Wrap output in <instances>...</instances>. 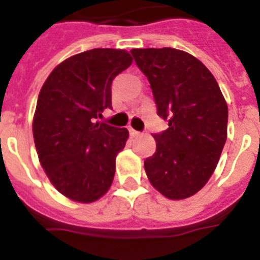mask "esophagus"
<instances>
[{
    "label": "esophagus",
    "instance_id": "34e87169",
    "mask_svg": "<svg viewBox=\"0 0 260 260\" xmlns=\"http://www.w3.org/2000/svg\"><path fill=\"white\" fill-rule=\"evenodd\" d=\"M129 134L132 138H139V136H142V132H139V131H135L134 128H129Z\"/></svg>",
    "mask_w": 260,
    "mask_h": 260
}]
</instances>
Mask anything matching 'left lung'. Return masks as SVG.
Segmentation results:
<instances>
[{"mask_svg":"<svg viewBox=\"0 0 260 260\" xmlns=\"http://www.w3.org/2000/svg\"><path fill=\"white\" fill-rule=\"evenodd\" d=\"M135 62L152 89L169 128L155 134L156 151L144 160L151 185L170 200L201 190L226 140L228 106L218 83L193 55L175 48H135Z\"/></svg>","mask_w":260,"mask_h":260,"instance_id":"left-lung-1","label":"left lung"}]
</instances>
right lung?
Masks as SVG:
<instances>
[{"instance_id":"add662e5","label":"right lung","mask_w":260,"mask_h":260,"mask_svg":"<svg viewBox=\"0 0 260 260\" xmlns=\"http://www.w3.org/2000/svg\"><path fill=\"white\" fill-rule=\"evenodd\" d=\"M124 50L94 48L63 60L39 93L34 139L39 160L59 193L89 202L109 190L126 128L97 121L112 108V81L131 66Z\"/></svg>"}]
</instances>
